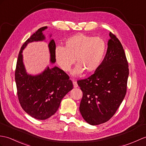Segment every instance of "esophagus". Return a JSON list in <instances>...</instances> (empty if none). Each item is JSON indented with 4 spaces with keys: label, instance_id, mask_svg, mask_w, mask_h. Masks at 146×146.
<instances>
[{
    "label": "esophagus",
    "instance_id": "34e87169",
    "mask_svg": "<svg viewBox=\"0 0 146 146\" xmlns=\"http://www.w3.org/2000/svg\"><path fill=\"white\" fill-rule=\"evenodd\" d=\"M73 86H74V88H77V87H78V85L77 82H76V81L73 80Z\"/></svg>",
    "mask_w": 146,
    "mask_h": 146
}]
</instances>
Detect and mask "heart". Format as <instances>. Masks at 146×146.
<instances>
[{"mask_svg":"<svg viewBox=\"0 0 146 146\" xmlns=\"http://www.w3.org/2000/svg\"><path fill=\"white\" fill-rule=\"evenodd\" d=\"M106 48V43L101 37L78 33L68 38L63 47H56L55 58L58 65L65 72H69L76 62L77 65L72 74L79 76L83 72L86 74L95 72L102 62Z\"/></svg>","mask_w":146,"mask_h":146,"instance_id":"1","label":"heart"}]
</instances>
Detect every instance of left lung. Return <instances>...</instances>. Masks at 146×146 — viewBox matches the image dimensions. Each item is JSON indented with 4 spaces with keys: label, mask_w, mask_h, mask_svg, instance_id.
I'll list each match as a JSON object with an SVG mask.
<instances>
[{
    "label": "left lung",
    "mask_w": 146,
    "mask_h": 146,
    "mask_svg": "<svg viewBox=\"0 0 146 146\" xmlns=\"http://www.w3.org/2000/svg\"><path fill=\"white\" fill-rule=\"evenodd\" d=\"M110 39L104 60L92 75L77 81L83 91L80 111L91 125L106 123L114 116L126 93L128 63L124 50L117 37Z\"/></svg>",
    "instance_id": "obj_1"
}]
</instances>
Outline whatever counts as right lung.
<instances>
[{"label":"right lung","instance_id":"right-lung-1","mask_svg":"<svg viewBox=\"0 0 146 146\" xmlns=\"http://www.w3.org/2000/svg\"><path fill=\"white\" fill-rule=\"evenodd\" d=\"M43 27L27 39L20 48L17 62L15 80L19 101L22 109L36 119L45 120L58 110L63 97L73 88L68 75L57 66H47L43 72L36 75L27 73L23 62L22 52L29 43L43 41L45 36ZM52 35H50V37ZM50 62L55 63L56 45L54 40L48 44Z\"/></svg>","mask_w":146,"mask_h":146}]
</instances>
